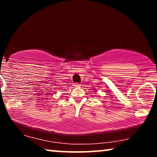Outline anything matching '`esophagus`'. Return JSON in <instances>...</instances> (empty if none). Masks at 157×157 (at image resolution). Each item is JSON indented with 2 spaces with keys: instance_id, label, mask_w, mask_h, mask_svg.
<instances>
[{
  "instance_id": "1",
  "label": "esophagus",
  "mask_w": 157,
  "mask_h": 157,
  "mask_svg": "<svg viewBox=\"0 0 157 157\" xmlns=\"http://www.w3.org/2000/svg\"><path fill=\"white\" fill-rule=\"evenodd\" d=\"M81 84H79V83H76V84H74V86L75 87H80L81 86Z\"/></svg>"
}]
</instances>
